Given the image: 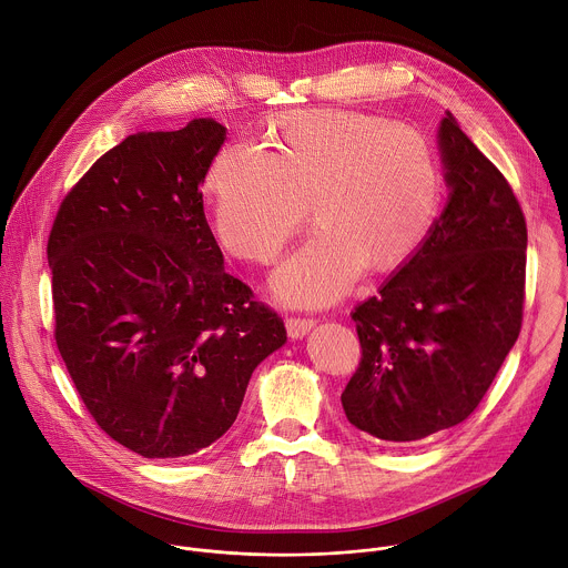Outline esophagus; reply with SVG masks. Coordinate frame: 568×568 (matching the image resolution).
I'll list each match as a JSON object with an SVG mask.
<instances>
[{"instance_id":"esophagus-1","label":"esophagus","mask_w":568,"mask_h":568,"mask_svg":"<svg viewBox=\"0 0 568 568\" xmlns=\"http://www.w3.org/2000/svg\"><path fill=\"white\" fill-rule=\"evenodd\" d=\"M314 325H316L314 318H301V316H298V318L292 316V318H287V323H285L290 338H303Z\"/></svg>"}]
</instances>
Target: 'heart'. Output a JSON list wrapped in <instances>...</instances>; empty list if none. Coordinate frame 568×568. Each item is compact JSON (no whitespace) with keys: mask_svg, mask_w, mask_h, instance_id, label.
<instances>
[{"mask_svg":"<svg viewBox=\"0 0 568 568\" xmlns=\"http://www.w3.org/2000/svg\"><path fill=\"white\" fill-rule=\"evenodd\" d=\"M265 146L225 144L205 189L221 243L256 263L281 254L312 205L318 230L272 278L287 305H327L365 265H402L437 221L439 160L413 126L341 109L287 111L272 120Z\"/></svg>","mask_w":568,"mask_h":568,"instance_id":"b5f03b06","label":"heart"}]
</instances>
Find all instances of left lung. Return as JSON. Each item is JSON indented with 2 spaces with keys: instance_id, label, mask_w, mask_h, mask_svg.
Masks as SVG:
<instances>
[{
  "instance_id": "left-lung-1",
  "label": "left lung",
  "mask_w": 568,
  "mask_h": 568,
  "mask_svg": "<svg viewBox=\"0 0 568 568\" xmlns=\"http://www.w3.org/2000/svg\"><path fill=\"white\" fill-rule=\"evenodd\" d=\"M437 135L448 203L422 247L352 312L361 363L341 404L352 426L393 444L468 419L521 329V207L450 111Z\"/></svg>"
}]
</instances>
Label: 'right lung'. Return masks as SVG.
<instances>
[{"mask_svg": "<svg viewBox=\"0 0 568 568\" xmlns=\"http://www.w3.org/2000/svg\"><path fill=\"white\" fill-rule=\"evenodd\" d=\"M225 126L196 118L109 149L49 236L55 343L95 424L146 459L194 455L239 417L283 318L225 272L201 184Z\"/></svg>", "mask_w": 568, "mask_h": 568, "instance_id": "right-lung-1", "label": "right lung"}]
</instances>
